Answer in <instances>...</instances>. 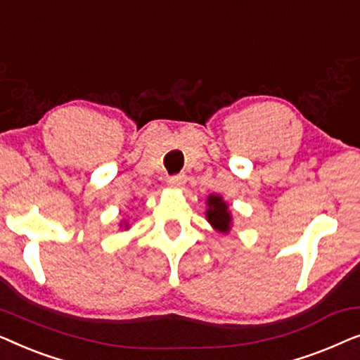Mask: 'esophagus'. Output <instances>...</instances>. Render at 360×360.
I'll return each mask as SVG.
<instances>
[{"label": "esophagus", "instance_id": "34e87169", "mask_svg": "<svg viewBox=\"0 0 360 360\" xmlns=\"http://www.w3.org/2000/svg\"><path fill=\"white\" fill-rule=\"evenodd\" d=\"M186 184V176L185 175H174L169 179V185L172 188H184Z\"/></svg>", "mask_w": 360, "mask_h": 360}]
</instances>
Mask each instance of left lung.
<instances>
[{
    "instance_id": "8db88e82",
    "label": "left lung",
    "mask_w": 360,
    "mask_h": 360,
    "mask_svg": "<svg viewBox=\"0 0 360 360\" xmlns=\"http://www.w3.org/2000/svg\"><path fill=\"white\" fill-rule=\"evenodd\" d=\"M206 221L211 224L216 233L229 234L233 228V214L229 211V205L226 203L221 195L211 193L206 196Z\"/></svg>"
}]
</instances>
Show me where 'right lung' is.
I'll list each match as a JSON object with an SVG mask.
<instances>
[{"label":"right lung","mask_w":360,"mask_h":360,"mask_svg":"<svg viewBox=\"0 0 360 360\" xmlns=\"http://www.w3.org/2000/svg\"><path fill=\"white\" fill-rule=\"evenodd\" d=\"M120 228H122V229H129V223H127V219H122L121 223H120Z\"/></svg>","instance_id":"right-lung-1"}]
</instances>
